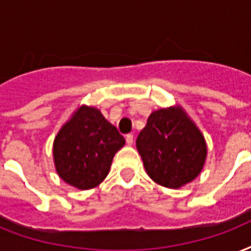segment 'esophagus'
Returning a JSON list of instances; mask_svg holds the SVG:
<instances>
[{
	"mask_svg": "<svg viewBox=\"0 0 251 251\" xmlns=\"http://www.w3.org/2000/svg\"><path fill=\"white\" fill-rule=\"evenodd\" d=\"M125 139H126V143H127L129 146H131L134 142V135L133 134H127V135L125 137Z\"/></svg>",
	"mask_w": 251,
	"mask_h": 251,
	"instance_id": "esophagus-1",
	"label": "esophagus"
}]
</instances>
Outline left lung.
<instances>
[{"mask_svg":"<svg viewBox=\"0 0 251 251\" xmlns=\"http://www.w3.org/2000/svg\"><path fill=\"white\" fill-rule=\"evenodd\" d=\"M147 175L166 188L196 179L206 159V142L180 105L154 110L137 138Z\"/></svg>","mask_w":251,"mask_h":251,"instance_id":"1","label":"left lung"}]
</instances>
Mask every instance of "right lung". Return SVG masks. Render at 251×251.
I'll use <instances>...</instances> for the list:
<instances>
[{"mask_svg":"<svg viewBox=\"0 0 251 251\" xmlns=\"http://www.w3.org/2000/svg\"><path fill=\"white\" fill-rule=\"evenodd\" d=\"M124 145L125 138L99 109L81 105L53 139L57 175L75 188H95L108 176L113 156Z\"/></svg>","mask_w":251,"mask_h":251,"instance_id":"1","label":"right lung"}]
</instances>
